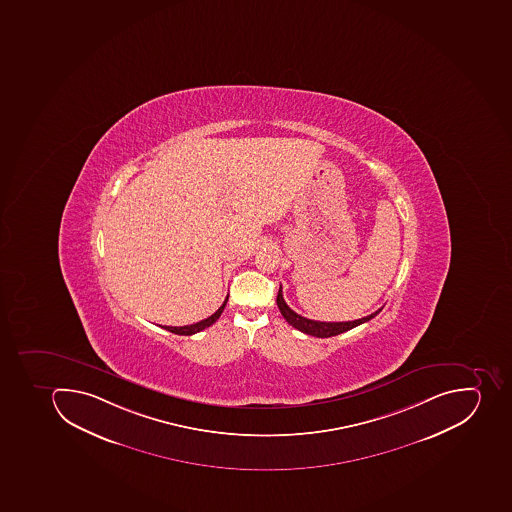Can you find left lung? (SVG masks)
<instances>
[{
  "label": "left lung",
  "mask_w": 512,
  "mask_h": 512,
  "mask_svg": "<svg viewBox=\"0 0 512 512\" xmlns=\"http://www.w3.org/2000/svg\"><path fill=\"white\" fill-rule=\"evenodd\" d=\"M277 306H279L283 319L287 320L288 324L293 325V327L300 330V332L308 333V335L317 338L335 337V335H340V333L346 332V330L354 329V327L364 324L367 320L374 319L383 309L380 308L379 311L372 312L370 316L362 317V319L348 320V322H320V320L306 319V317L296 314V312L285 303L282 295V285H280L279 295H277Z\"/></svg>",
  "instance_id": "left-lung-1"
}]
</instances>
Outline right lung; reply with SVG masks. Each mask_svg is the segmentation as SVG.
<instances>
[{"label": "right lung", "instance_id": "obj_1", "mask_svg": "<svg viewBox=\"0 0 512 512\" xmlns=\"http://www.w3.org/2000/svg\"><path fill=\"white\" fill-rule=\"evenodd\" d=\"M227 301H229V295H227V298H225L221 308L217 309V311L214 312L212 316H209L208 319L200 320V322H196V324L192 325H183V327H169V325H164L163 329L169 330V332L175 333V335H195V333L201 332V330L211 327V325L214 324V322H216L219 317H221L222 311H224Z\"/></svg>", "mask_w": 512, "mask_h": 512}]
</instances>
